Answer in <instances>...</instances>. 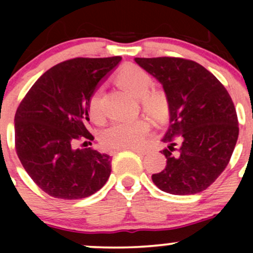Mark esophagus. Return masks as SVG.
Instances as JSON below:
<instances>
[{
    "mask_svg": "<svg viewBox=\"0 0 253 253\" xmlns=\"http://www.w3.org/2000/svg\"><path fill=\"white\" fill-rule=\"evenodd\" d=\"M124 150H130L133 151V152L138 153V155H145V153H146V150L145 149H136V147H132V149H124Z\"/></svg>",
    "mask_w": 253,
    "mask_h": 253,
    "instance_id": "34e87169",
    "label": "esophagus"
}]
</instances>
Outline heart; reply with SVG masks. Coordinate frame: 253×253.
<instances>
[{"label":"heart","mask_w":253,"mask_h":253,"mask_svg":"<svg viewBox=\"0 0 253 253\" xmlns=\"http://www.w3.org/2000/svg\"><path fill=\"white\" fill-rule=\"evenodd\" d=\"M118 82L133 96L141 97L146 112L153 117L159 118L164 113V102L161 95L150 91L152 88V80L143 69L135 65L124 66L118 72ZM90 118L100 124L103 120V109L101 104V91L96 90L91 94L88 102ZM150 130V123L146 119H138L133 121H115L107 127L101 134V143L106 149L124 150L139 146L144 141Z\"/></svg>","instance_id":"1"}]
</instances>
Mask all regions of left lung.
I'll return each mask as SVG.
<instances>
[{"instance_id":"left-lung-1","label":"left lung","mask_w":253,"mask_h":253,"mask_svg":"<svg viewBox=\"0 0 253 253\" xmlns=\"http://www.w3.org/2000/svg\"><path fill=\"white\" fill-rule=\"evenodd\" d=\"M134 60L163 85L169 104L170 125L162 139L168 147L161 151L167 167L153 173V183L173 195L201 193L221 175L236 147L239 127L233 101L220 81L193 60Z\"/></svg>"}]
</instances>
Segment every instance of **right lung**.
Instances as JSON below:
<instances>
[{"label": "right lung", "mask_w": 253, "mask_h": 253, "mask_svg": "<svg viewBox=\"0 0 253 253\" xmlns=\"http://www.w3.org/2000/svg\"><path fill=\"white\" fill-rule=\"evenodd\" d=\"M121 57L74 58L57 64L32 85L16 110L15 149L34 183L50 196L78 200L110 176V157L88 146V102Z\"/></svg>", "instance_id": "right-lung-1"}]
</instances>
